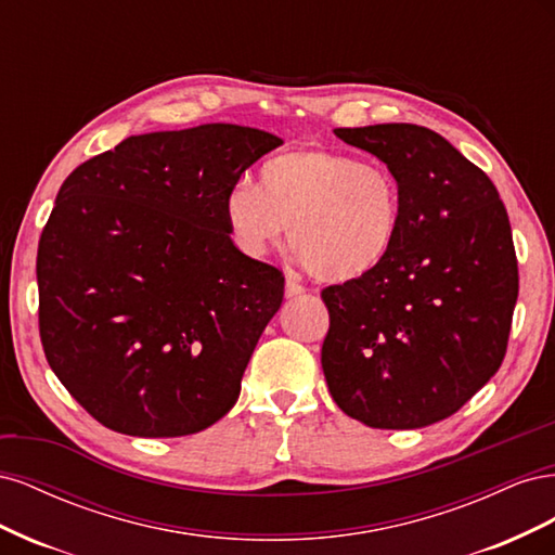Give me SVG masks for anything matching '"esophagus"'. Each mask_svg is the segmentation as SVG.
Masks as SVG:
<instances>
[{
	"label": "esophagus",
	"instance_id": "34e87169",
	"mask_svg": "<svg viewBox=\"0 0 555 555\" xmlns=\"http://www.w3.org/2000/svg\"><path fill=\"white\" fill-rule=\"evenodd\" d=\"M300 294H306L304 284H300V282L294 280V278H287V282H284V296H287V298H296V296H300Z\"/></svg>",
	"mask_w": 555,
	"mask_h": 555
}]
</instances>
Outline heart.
<instances>
[{"mask_svg": "<svg viewBox=\"0 0 555 555\" xmlns=\"http://www.w3.org/2000/svg\"><path fill=\"white\" fill-rule=\"evenodd\" d=\"M224 220L249 257H266L292 224V247L312 275L354 282L375 273L398 243L400 182L382 162L317 145L287 150L261 164L259 184H231Z\"/></svg>", "mask_w": 555, "mask_h": 555, "instance_id": "1", "label": "heart"}]
</instances>
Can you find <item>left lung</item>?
<instances>
[{
    "label": "left lung",
    "mask_w": 555,
    "mask_h": 555,
    "mask_svg": "<svg viewBox=\"0 0 555 555\" xmlns=\"http://www.w3.org/2000/svg\"><path fill=\"white\" fill-rule=\"evenodd\" d=\"M396 173L400 236L375 273L322 292V367L338 408L373 428L459 412L505 359L518 296L512 227L495 184L418 125L335 129Z\"/></svg>",
    "instance_id": "left-lung-1"
}]
</instances>
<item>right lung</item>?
I'll return each mask as SVG.
<instances>
[{
	"label": "right lung",
	"instance_id": "1",
	"mask_svg": "<svg viewBox=\"0 0 555 555\" xmlns=\"http://www.w3.org/2000/svg\"><path fill=\"white\" fill-rule=\"evenodd\" d=\"M278 145L227 122L150 131L64 180L39 241V331L99 424L180 438L236 405L284 278L233 245L224 196Z\"/></svg>",
	"mask_w": 555,
	"mask_h": 555
}]
</instances>
